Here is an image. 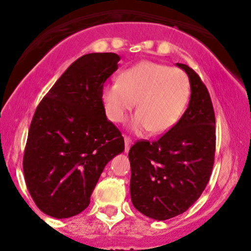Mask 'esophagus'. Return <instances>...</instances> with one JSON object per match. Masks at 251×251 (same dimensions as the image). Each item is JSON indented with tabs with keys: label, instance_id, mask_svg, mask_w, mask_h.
I'll use <instances>...</instances> for the list:
<instances>
[{
	"label": "esophagus",
	"instance_id": "esophagus-1",
	"mask_svg": "<svg viewBox=\"0 0 251 251\" xmlns=\"http://www.w3.org/2000/svg\"><path fill=\"white\" fill-rule=\"evenodd\" d=\"M130 146H132V139H130L129 137L124 136V151H126V152H128L130 148Z\"/></svg>",
	"mask_w": 251,
	"mask_h": 251
}]
</instances>
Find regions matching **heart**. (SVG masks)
Returning a JSON list of instances; mask_svg holds the SVG:
<instances>
[{
	"label": "heart",
	"mask_w": 251,
	"mask_h": 251,
	"mask_svg": "<svg viewBox=\"0 0 251 251\" xmlns=\"http://www.w3.org/2000/svg\"><path fill=\"white\" fill-rule=\"evenodd\" d=\"M190 93V80L183 70L154 61H142L124 70L119 81L104 85L101 98L108 118L117 123L124 121L137 100L133 129H150L161 134L181 119Z\"/></svg>",
	"instance_id": "b5f03b06"
}]
</instances>
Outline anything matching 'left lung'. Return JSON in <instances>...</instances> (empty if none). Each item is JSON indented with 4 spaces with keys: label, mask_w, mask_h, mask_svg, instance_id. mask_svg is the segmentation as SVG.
I'll return each instance as SVG.
<instances>
[{
    "label": "left lung",
    "mask_w": 251,
    "mask_h": 251,
    "mask_svg": "<svg viewBox=\"0 0 251 251\" xmlns=\"http://www.w3.org/2000/svg\"><path fill=\"white\" fill-rule=\"evenodd\" d=\"M177 66L190 79L188 108L161 138L136 142L128 153L132 203L154 220H168L194 205L214 167L216 134L211 98L190 66Z\"/></svg>",
    "instance_id": "left-lung-1"
}]
</instances>
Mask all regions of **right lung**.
I'll list each match as a JSON object with an SVG mask.
<instances>
[{"mask_svg":"<svg viewBox=\"0 0 251 251\" xmlns=\"http://www.w3.org/2000/svg\"><path fill=\"white\" fill-rule=\"evenodd\" d=\"M119 60L113 52L79 57L35 110L22 165L32 200L49 216L66 219L84 211L105 165L124 151L101 99Z\"/></svg>","mask_w":251,"mask_h":251,"instance_id":"1","label":"right lung"}]
</instances>
